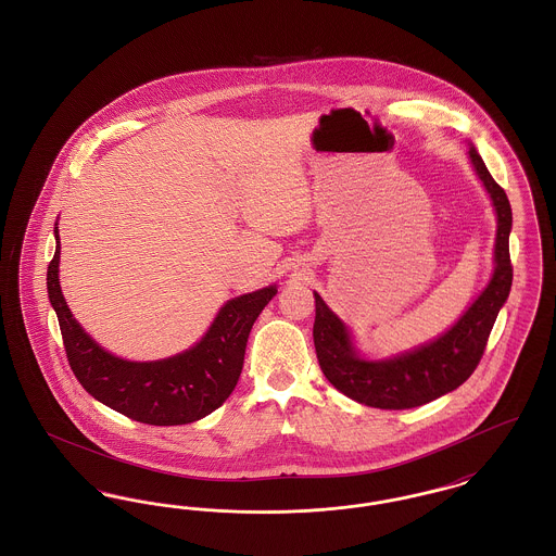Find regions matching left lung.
<instances>
[{"instance_id":"obj_1","label":"left lung","mask_w":556,"mask_h":556,"mask_svg":"<svg viewBox=\"0 0 556 556\" xmlns=\"http://www.w3.org/2000/svg\"><path fill=\"white\" fill-rule=\"evenodd\" d=\"M469 159L498 214L494 252L496 268L488 288L481 291L471 308L458 318L450 331L435 342L396 358L377 363L363 361L352 348L344 323L315 293L317 317L313 338L320 370L333 388L365 406L390 410L415 408L463 386L477 369L490 331L508 298L513 283V265L508 254L513 212L503 187L494 181L473 146L469 148Z\"/></svg>"}]
</instances>
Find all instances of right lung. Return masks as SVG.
I'll use <instances>...</instances> for the list:
<instances>
[{"instance_id": "1", "label": "right lung", "mask_w": 556, "mask_h": 556, "mask_svg": "<svg viewBox=\"0 0 556 556\" xmlns=\"http://www.w3.org/2000/svg\"><path fill=\"white\" fill-rule=\"evenodd\" d=\"M58 263L60 241L48 266V293L71 369L91 396L139 424H193L216 410L236 390L250 329L277 293L268 286L229 300L200 344L173 358L131 363L108 354L80 329L60 290Z\"/></svg>"}]
</instances>
